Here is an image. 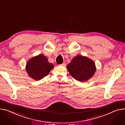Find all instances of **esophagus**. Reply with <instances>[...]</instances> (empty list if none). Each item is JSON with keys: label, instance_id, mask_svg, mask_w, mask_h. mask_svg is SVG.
<instances>
[{"label": "esophagus", "instance_id": "1", "mask_svg": "<svg viewBox=\"0 0 125 125\" xmlns=\"http://www.w3.org/2000/svg\"><path fill=\"white\" fill-rule=\"evenodd\" d=\"M61 66H66V63H65V62H63L62 64H61Z\"/></svg>", "mask_w": 125, "mask_h": 125}]
</instances>
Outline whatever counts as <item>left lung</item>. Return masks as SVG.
Listing matches in <instances>:
<instances>
[{
	"label": "left lung",
	"mask_w": 125,
	"mask_h": 125,
	"mask_svg": "<svg viewBox=\"0 0 125 125\" xmlns=\"http://www.w3.org/2000/svg\"><path fill=\"white\" fill-rule=\"evenodd\" d=\"M66 67L72 77L80 82L88 80L94 75L96 69L92 60L82 55L75 56Z\"/></svg>",
	"instance_id": "8db88e82"
}]
</instances>
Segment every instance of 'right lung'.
I'll return each mask as SVG.
<instances>
[{"label": "right lung", "mask_w": 125, "mask_h": 125, "mask_svg": "<svg viewBox=\"0 0 125 125\" xmlns=\"http://www.w3.org/2000/svg\"><path fill=\"white\" fill-rule=\"evenodd\" d=\"M53 68V64L48 61L46 56L39 54L28 61L26 70L30 77L35 80H40L47 76Z\"/></svg>", "instance_id": "obj_1"}]
</instances>
